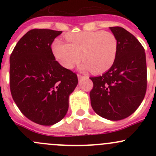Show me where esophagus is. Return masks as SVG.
<instances>
[{
	"mask_svg": "<svg viewBox=\"0 0 156 156\" xmlns=\"http://www.w3.org/2000/svg\"><path fill=\"white\" fill-rule=\"evenodd\" d=\"M84 77H87V76H83V75H78V79H79V80H81V78H83Z\"/></svg>",
	"mask_w": 156,
	"mask_h": 156,
	"instance_id": "34e87169",
	"label": "esophagus"
}]
</instances>
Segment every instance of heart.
<instances>
[{"label":"heart","mask_w":156,"mask_h":156,"mask_svg":"<svg viewBox=\"0 0 156 156\" xmlns=\"http://www.w3.org/2000/svg\"><path fill=\"white\" fill-rule=\"evenodd\" d=\"M68 43L59 39L53 41L52 51L59 64L72 69L82 59V68L91 69L94 73L108 70L115 61L119 42L116 36L109 31H81L66 35Z\"/></svg>","instance_id":"1"}]
</instances>
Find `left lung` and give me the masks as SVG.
<instances>
[{"instance_id":"left-lung-1","label":"left lung","mask_w":156,"mask_h":156,"mask_svg":"<svg viewBox=\"0 0 156 156\" xmlns=\"http://www.w3.org/2000/svg\"><path fill=\"white\" fill-rule=\"evenodd\" d=\"M119 42L112 66L92 77L90 103L97 115L119 121L133 114L144 100L147 87L146 53L139 41L122 27H110Z\"/></svg>"}]
</instances>
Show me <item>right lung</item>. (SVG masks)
Here are the masks:
<instances>
[{
    "mask_svg": "<svg viewBox=\"0 0 156 156\" xmlns=\"http://www.w3.org/2000/svg\"><path fill=\"white\" fill-rule=\"evenodd\" d=\"M31 29L20 38L10 57L11 95L21 112L41 125L62 120L69 97L78 84L75 72L55 59L51 44L62 33Z\"/></svg>",
    "mask_w": 156,
    "mask_h": 156,
    "instance_id": "right-lung-1",
    "label": "right lung"
}]
</instances>
